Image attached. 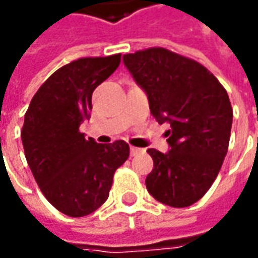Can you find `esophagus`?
I'll return each instance as SVG.
<instances>
[{
	"mask_svg": "<svg viewBox=\"0 0 258 258\" xmlns=\"http://www.w3.org/2000/svg\"><path fill=\"white\" fill-rule=\"evenodd\" d=\"M130 152H131V155H133V157H136V155H138L140 152H144V150H141V148H137V147H131V148H130Z\"/></svg>",
	"mask_w": 258,
	"mask_h": 258,
	"instance_id": "obj_1",
	"label": "esophagus"
}]
</instances>
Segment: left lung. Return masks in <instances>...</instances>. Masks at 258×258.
<instances>
[{"mask_svg":"<svg viewBox=\"0 0 258 258\" xmlns=\"http://www.w3.org/2000/svg\"><path fill=\"white\" fill-rule=\"evenodd\" d=\"M143 89L154 118L171 130L166 154H148L154 168L145 185L158 202L186 208L202 198L216 179L227 154L233 110L225 87L201 63L164 48L122 56Z\"/></svg>","mask_w":258,"mask_h":258,"instance_id":"8db88e82","label":"left lung"}]
</instances>
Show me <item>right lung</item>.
<instances>
[{"label":"right lung","instance_id":"obj_1","mask_svg":"<svg viewBox=\"0 0 258 258\" xmlns=\"http://www.w3.org/2000/svg\"><path fill=\"white\" fill-rule=\"evenodd\" d=\"M121 55L83 57L57 69L31 100L21 131L28 165L42 194L70 217L106 202L115 169L130 155L125 141L97 144L79 131L90 118L94 89L110 78Z\"/></svg>","mask_w":258,"mask_h":258}]
</instances>
